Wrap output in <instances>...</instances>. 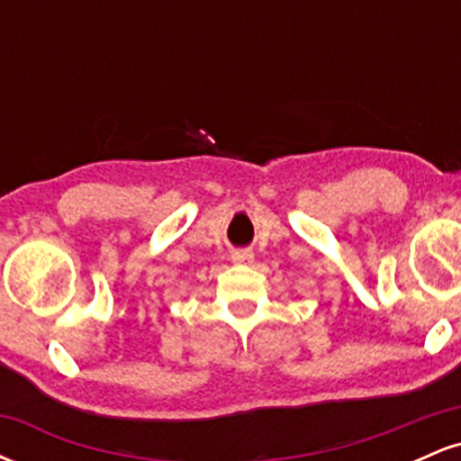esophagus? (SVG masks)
Instances as JSON below:
<instances>
[{"instance_id": "1", "label": "esophagus", "mask_w": 461, "mask_h": 461, "mask_svg": "<svg viewBox=\"0 0 461 461\" xmlns=\"http://www.w3.org/2000/svg\"><path fill=\"white\" fill-rule=\"evenodd\" d=\"M231 260L236 264H251L253 262V253L249 249H238V251L231 253Z\"/></svg>"}]
</instances>
